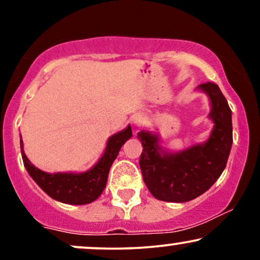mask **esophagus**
<instances>
[{"mask_svg":"<svg viewBox=\"0 0 260 260\" xmlns=\"http://www.w3.org/2000/svg\"><path fill=\"white\" fill-rule=\"evenodd\" d=\"M143 122H144V118L142 117V115H137L136 117L133 118V123H134V126H137V127L142 126Z\"/></svg>","mask_w":260,"mask_h":260,"instance_id":"34e87169","label":"esophagus"}]
</instances>
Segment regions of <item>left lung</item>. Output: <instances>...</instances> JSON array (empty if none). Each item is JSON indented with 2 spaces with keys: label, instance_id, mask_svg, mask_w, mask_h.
Segmentation results:
<instances>
[{
  "label": "left lung",
  "instance_id": "obj_1",
  "mask_svg": "<svg viewBox=\"0 0 260 260\" xmlns=\"http://www.w3.org/2000/svg\"><path fill=\"white\" fill-rule=\"evenodd\" d=\"M199 89L207 92L211 103L214 129L207 143L166 154L157 144L156 136L144 131L138 133L143 144L139 159L143 180L159 201H192L215 183L228 164L232 145L231 109L216 84L204 83Z\"/></svg>",
  "mask_w": 260,
  "mask_h": 260
}]
</instances>
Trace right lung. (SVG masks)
Here are the masks:
<instances>
[{
    "label": "right lung",
    "mask_w": 260,
    "mask_h": 260,
    "mask_svg": "<svg viewBox=\"0 0 260 260\" xmlns=\"http://www.w3.org/2000/svg\"><path fill=\"white\" fill-rule=\"evenodd\" d=\"M132 137V129L128 126L122 132L115 134L107 142V147L99 162L89 171L83 174H46L28 160L23 150L20 139V151L26 171L45 193L56 201L66 204L83 205L94 202L105 189L107 176L113 160L127 139Z\"/></svg>",
    "instance_id": "1"
}]
</instances>
